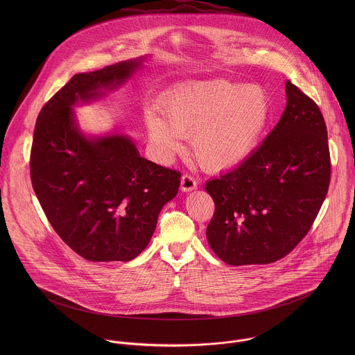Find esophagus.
I'll return each instance as SVG.
<instances>
[{"mask_svg":"<svg viewBox=\"0 0 355 355\" xmlns=\"http://www.w3.org/2000/svg\"><path fill=\"white\" fill-rule=\"evenodd\" d=\"M197 186H198V184H197V180H196L194 176H191V175H189V173H186V175L182 176L180 190H182L183 193H190V191L196 190Z\"/></svg>","mask_w":355,"mask_h":355,"instance_id":"1","label":"esophagus"}]
</instances>
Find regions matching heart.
<instances>
[{"label":"heart","mask_w":355,"mask_h":355,"mask_svg":"<svg viewBox=\"0 0 355 355\" xmlns=\"http://www.w3.org/2000/svg\"><path fill=\"white\" fill-rule=\"evenodd\" d=\"M165 121L145 114L153 145L165 157L182 150L180 138H191L198 164L211 172L231 171L255 152L272 117L268 92L257 85L227 79L184 83L161 100Z\"/></svg>","instance_id":"obj_1"}]
</instances>
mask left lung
Wrapping results in <instances>:
<instances>
[{
  "instance_id": "1",
  "label": "left lung",
  "mask_w": 355,
  "mask_h": 355,
  "mask_svg": "<svg viewBox=\"0 0 355 355\" xmlns=\"http://www.w3.org/2000/svg\"><path fill=\"white\" fill-rule=\"evenodd\" d=\"M287 105L262 145L238 168L209 180L210 249L228 265L270 263L302 241L328 193L331 157L322 113L290 80Z\"/></svg>"
}]
</instances>
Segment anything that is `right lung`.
Masks as SVG:
<instances>
[{
  "label": "right lung",
  "mask_w": 355,
  "mask_h": 355,
  "mask_svg": "<svg viewBox=\"0 0 355 355\" xmlns=\"http://www.w3.org/2000/svg\"><path fill=\"white\" fill-rule=\"evenodd\" d=\"M141 67L142 60H130L76 73L37 119L33 189L57 235L89 261L125 262L142 253L180 186V172L141 157L127 135L89 138L76 124L73 105L101 98Z\"/></svg>",
  "instance_id": "right-lung-1"
}]
</instances>
